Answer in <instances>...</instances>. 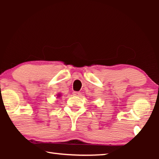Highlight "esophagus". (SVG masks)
<instances>
[{"label": "esophagus", "mask_w": 159, "mask_h": 159, "mask_svg": "<svg viewBox=\"0 0 159 159\" xmlns=\"http://www.w3.org/2000/svg\"><path fill=\"white\" fill-rule=\"evenodd\" d=\"M73 95L75 96H79L80 95V93L79 92V91H74Z\"/></svg>", "instance_id": "obj_1"}]
</instances>
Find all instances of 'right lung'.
Instances as JSON below:
<instances>
[{
  "label": "right lung",
  "mask_w": 159,
  "mask_h": 159,
  "mask_svg": "<svg viewBox=\"0 0 159 159\" xmlns=\"http://www.w3.org/2000/svg\"><path fill=\"white\" fill-rule=\"evenodd\" d=\"M57 96H58V97H60V95H58Z\"/></svg>",
  "instance_id": "right-lung-1"
}]
</instances>
